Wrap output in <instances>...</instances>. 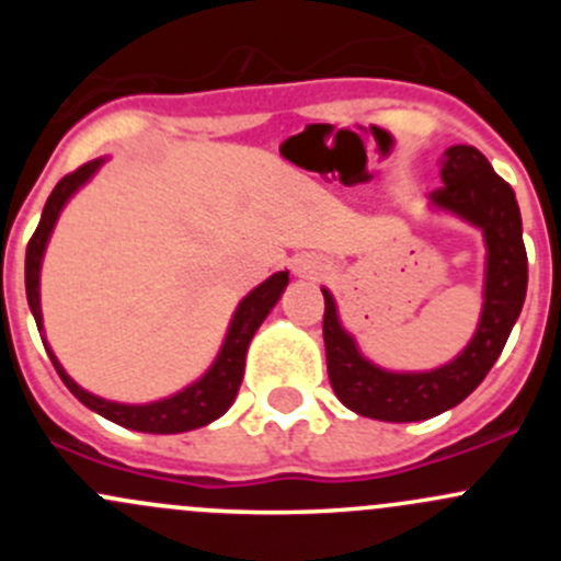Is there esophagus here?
Here are the masks:
<instances>
[{"mask_svg": "<svg viewBox=\"0 0 561 561\" xmlns=\"http://www.w3.org/2000/svg\"><path fill=\"white\" fill-rule=\"evenodd\" d=\"M293 274L298 276V279H309V282H317L325 276V263H322L320 257H314V254H298L296 260H293Z\"/></svg>", "mask_w": 561, "mask_h": 561, "instance_id": "34e87169", "label": "esophagus"}]
</instances>
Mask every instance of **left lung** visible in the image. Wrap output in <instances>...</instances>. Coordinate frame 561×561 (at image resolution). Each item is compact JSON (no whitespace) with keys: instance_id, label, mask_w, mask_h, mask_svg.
<instances>
[{"instance_id":"left-lung-1","label":"left lung","mask_w":561,"mask_h":561,"mask_svg":"<svg viewBox=\"0 0 561 561\" xmlns=\"http://www.w3.org/2000/svg\"><path fill=\"white\" fill-rule=\"evenodd\" d=\"M443 190L432 192V208L463 219L483 233V309L467 347L448 364L428 371H388L360 353L342 325L331 290L322 287L328 377L347 410L388 423H412L461 404L500 358L526 298V249L516 192L494 173L474 146H450L439 160Z\"/></svg>"}]
</instances>
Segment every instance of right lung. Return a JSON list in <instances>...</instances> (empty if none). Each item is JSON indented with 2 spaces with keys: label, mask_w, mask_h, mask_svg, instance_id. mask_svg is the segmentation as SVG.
<instances>
[{
  "label": "right lung",
  "mask_w": 561,
  "mask_h": 561,
  "mask_svg": "<svg viewBox=\"0 0 561 561\" xmlns=\"http://www.w3.org/2000/svg\"><path fill=\"white\" fill-rule=\"evenodd\" d=\"M105 157L100 160L87 162V165L78 168L76 173L65 175L59 184L54 186L50 197L45 201L43 217L32 236L30 247H26V301H30L32 314H35L37 331H43V309H39V268H43L45 247H48L50 233L56 228V219H59L61 208L70 203V197L92 179L94 173L103 168ZM290 274L287 271H276L274 276L263 282V285L254 287L249 296L241 298V304L236 307L233 320H230L228 333H225V342L219 347L217 358L208 366L206 375L197 377L192 386H186L179 393L165 396L160 401H149V404H122V401H107L103 396L89 393L87 388L78 386L70 375L65 371V366L59 364V358L54 355V350L48 347V342L43 344L48 350L50 364L59 371L61 382L70 388V393L76 396L81 404H87L89 410H94L98 415L107 417V421L118 423L124 428H133V432H146V434H181L192 432V428L208 426L211 421L222 417L230 410V404L236 401L241 380H244V364H247V350L252 336L257 333V328L263 325V320L268 317L271 309L276 307V301L285 293Z\"/></svg>",
  "instance_id": "obj_1"
}]
</instances>
